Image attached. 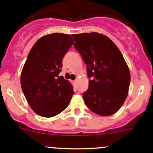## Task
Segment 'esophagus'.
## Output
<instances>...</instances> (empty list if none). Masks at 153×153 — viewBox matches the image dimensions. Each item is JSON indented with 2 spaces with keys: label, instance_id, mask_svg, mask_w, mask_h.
<instances>
[{
  "label": "esophagus",
  "instance_id": "obj_1",
  "mask_svg": "<svg viewBox=\"0 0 153 153\" xmlns=\"http://www.w3.org/2000/svg\"><path fill=\"white\" fill-rule=\"evenodd\" d=\"M72 83H73V84H75V83H76V80H75V81H72Z\"/></svg>",
  "mask_w": 153,
  "mask_h": 153
}]
</instances>
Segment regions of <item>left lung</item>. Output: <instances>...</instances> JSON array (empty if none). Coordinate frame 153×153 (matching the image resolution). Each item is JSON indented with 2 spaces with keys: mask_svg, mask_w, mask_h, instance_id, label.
Masks as SVG:
<instances>
[{
  "mask_svg": "<svg viewBox=\"0 0 153 153\" xmlns=\"http://www.w3.org/2000/svg\"><path fill=\"white\" fill-rule=\"evenodd\" d=\"M74 47L86 64L89 89L83 94L86 106L101 116L119 110L128 95L130 72L117 46L98 32L74 34Z\"/></svg>",
  "mask_w": 153,
  "mask_h": 153,
  "instance_id": "8db88e82",
  "label": "left lung"
}]
</instances>
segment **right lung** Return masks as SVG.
I'll use <instances>...</instances> for the list:
<instances>
[{
    "instance_id": "1",
    "label": "right lung",
    "mask_w": 153,
    "mask_h": 153,
    "mask_svg": "<svg viewBox=\"0 0 153 153\" xmlns=\"http://www.w3.org/2000/svg\"><path fill=\"white\" fill-rule=\"evenodd\" d=\"M73 44L71 35L52 33L39 38L29 51L21 85L30 107L40 116L58 115L72 99L73 86L58 74L63 58Z\"/></svg>"
}]
</instances>
